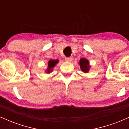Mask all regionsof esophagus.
I'll return each mask as SVG.
<instances>
[{"label": "esophagus", "instance_id": "obj_1", "mask_svg": "<svg viewBox=\"0 0 129 129\" xmlns=\"http://www.w3.org/2000/svg\"><path fill=\"white\" fill-rule=\"evenodd\" d=\"M72 57H66L65 58V60H66V62H71L72 60Z\"/></svg>", "mask_w": 129, "mask_h": 129}]
</instances>
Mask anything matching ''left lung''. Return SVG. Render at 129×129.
Listing matches in <instances>:
<instances>
[{
	"label": "left lung",
	"instance_id": "8db88e82",
	"mask_svg": "<svg viewBox=\"0 0 129 129\" xmlns=\"http://www.w3.org/2000/svg\"><path fill=\"white\" fill-rule=\"evenodd\" d=\"M79 66L81 70L84 73H87L89 71L90 66L89 65V62L85 58H81L79 60Z\"/></svg>",
	"mask_w": 129,
	"mask_h": 129
}]
</instances>
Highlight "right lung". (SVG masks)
Segmentation results:
<instances>
[{
    "label": "right lung",
    "mask_w": 129,
    "mask_h": 129,
    "mask_svg": "<svg viewBox=\"0 0 129 129\" xmlns=\"http://www.w3.org/2000/svg\"><path fill=\"white\" fill-rule=\"evenodd\" d=\"M59 60H50L48 62V68H47V71H46V73H51V72H52L53 68L56 66V65L58 63Z\"/></svg>",
    "instance_id": "obj_1"
}]
</instances>
